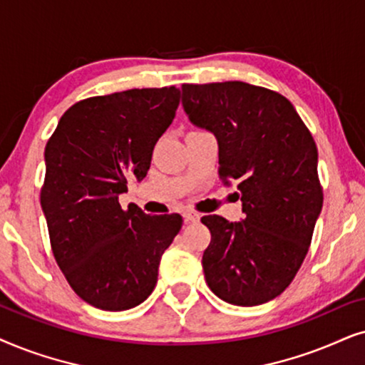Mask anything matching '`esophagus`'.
Segmentation results:
<instances>
[{
	"label": "esophagus",
	"mask_w": 365,
	"mask_h": 365,
	"mask_svg": "<svg viewBox=\"0 0 365 365\" xmlns=\"http://www.w3.org/2000/svg\"><path fill=\"white\" fill-rule=\"evenodd\" d=\"M183 218H185L187 223H192V222L200 220V215H198V213H195V212H185V213H183Z\"/></svg>",
	"instance_id": "esophagus-1"
}]
</instances>
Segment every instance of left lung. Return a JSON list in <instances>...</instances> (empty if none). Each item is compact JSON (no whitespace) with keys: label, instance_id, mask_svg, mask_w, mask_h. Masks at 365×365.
<instances>
[{"label":"left lung","instance_id":"1","mask_svg":"<svg viewBox=\"0 0 365 365\" xmlns=\"http://www.w3.org/2000/svg\"><path fill=\"white\" fill-rule=\"evenodd\" d=\"M182 105L217 138L218 175L239 183L245 213L202 218L212 233L202 257L208 287L232 305L269 302L294 280L322 210L312 135L285 96L244 81L182 85Z\"/></svg>","mask_w":365,"mask_h":365}]
</instances>
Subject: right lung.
I'll return each instance as SVG.
<instances>
[{"instance_id": "1", "label": "right lung", "mask_w": 365, "mask_h": 365, "mask_svg": "<svg viewBox=\"0 0 365 365\" xmlns=\"http://www.w3.org/2000/svg\"><path fill=\"white\" fill-rule=\"evenodd\" d=\"M180 90L133 88L78 101L45 148L41 188L53 255L78 297L120 312L147 300L182 217L147 215L118 202L143 180L155 143L175 118Z\"/></svg>"}]
</instances>
